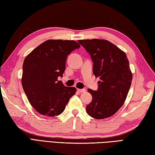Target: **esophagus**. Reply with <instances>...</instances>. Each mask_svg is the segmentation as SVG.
I'll use <instances>...</instances> for the list:
<instances>
[{
	"label": "esophagus",
	"instance_id": "obj_1",
	"mask_svg": "<svg viewBox=\"0 0 155 155\" xmlns=\"http://www.w3.org/2000/svg\"><path fill=\"white\" fill-rule=\"evenodd\" d=\"M77 91L78 92H80V93H84V92L86 91V90H85L84 88H83V89H80V88H78Z\"/></svg>",
	"mask_w": 155,
	"mask_h": 155
}]
</instances>
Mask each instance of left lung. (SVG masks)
<instances>
[{
	"label": "left lung",
	"mask_w": 155,
	"mask_h": 155,
	"mask_svg": "<svg viewBox=\"0 0 155 155\" xmlns=\"http://www.w3.org/2000/svg\"><path fill=\"white\" fill-rule=\"evenodd\" d=\"M78 42L90 54L93 74L100 79L97 91L88 90L93 99L87 106V113L96 119L113 116L124 103L133 79L127 55L107 40L95 38Z\"/></svg>",
	"instance_id": "1"
}]
</instances>
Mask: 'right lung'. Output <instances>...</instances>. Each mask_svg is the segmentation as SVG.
Masks as SVG:
<instances>
[{"label": "right lung", "mask_w": 155, "mask_h": 155, "mask_svg": "<svg viewBox=\"0 0 155 155\" xmlns=\"http://www.w3.org/2000/svg\"><path fill=\"white\" fill-rule=\"evenodd\" d=\"M80 45L74 41L47 40L25 58L21 83L29 103L38 113L54 117L64 111L76 88L58 81L68 55Z\"/></svg>", "instance_id": "right-lung-1"}]
</instances>
